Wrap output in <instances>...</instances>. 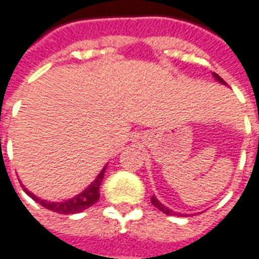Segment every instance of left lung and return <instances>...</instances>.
Listing matches in <instances>:
<instances>
[{
    "instance_id": "obj_1",
    "label": "left lung",
    "mask_w": 259,
    "mask_h": 259,
    "mask_svg": "<svg viewBox=\"0 0 259 259\" xmlns=\"http://www.w3.org/2000/svg\"><path fill=\"white\" fill-rule=\"evenodd\" d=\"M213 76H214V79L219 80V82H221V83H223V85H226V82H225V80L222 79V78H221V76H219V75H218V74H213ZM150 201H152V205H153V206H156V208L159 209V210H162L163 213H166V214H173V213H174L173 210H170V209L166 208L164 205H162V203L159 202V201L156 199L155 195H153V197L150 198ZM174 214H177V213H174Z\"/></svg>"
}]
</instances>
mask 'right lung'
<instances>
[{
    "label": "right lung",
    "instance_id": "1",
    "mask_svg": "<svg viewBox=\"0 0 259 259\" xmlns=\"http://www.w3.org/2000/svg\"><path fill=\"white\" fill-rule=\"evenodd\" d=\"M104 170L106 167L100 171V174L97 176V179L92 183L85 191H82L79 195H76L72 199H68L65 202H47V201H43L40 198L34 197L32 192L27 191L26 188H23L26 194L30 198H33L34 201L37 203H40L41 206H45L46 209L49 210H53V212H57V213L61 214H72V213H78V212H82L85 209L91 208L92 205L99 201V197H100V192H99V188H100V184L103 181L104 177Z\"/></svg>",
    "mask_w": 259,
    "mask_h": 259
}]
</instances>
